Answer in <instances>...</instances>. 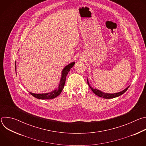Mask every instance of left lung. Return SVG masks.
I'll return each mask as SVG.
<instances>
[{
    "label": "left lung",
    "instance_id": "1",
    "mask_svg": "<svg viewBox=\"0 0 146 146\" xmlns=\"http://www.w3.org/2000/svg\"><path fill=\"white\" fill-rule=\"evenodd\" d=\"M87 83H88V84L90 88H91V90L92 91V92H93L95 95H96L97 96H99V97H101V98H104V99H111V98H115V97H118V96H119L122 95L123 93L127 91V90L128 89V88L129 87V86L127 88H125L124 90H123V91H121V92H117V93H115V94H108V93L103 92H102V91H100V90H97V89H94V88H92L90 86V84H89V82H88V79H87Z\"/></svg>",
    "mask_w": 146,
    "mask_h": 146
}]
</instances>
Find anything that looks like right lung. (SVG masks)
I'll return each mask as SVG.
<instances>
[{
  "label": "right lung",
  "instance_id": "add662e5",
  "mask_svg": "<svg viewBox=\"0 0 146 146\" xmlns=\"http://www.w3.org/2000/svg\"><path fill=\"white\" fill-rule=\"evenodd\" d=\"M74 64H75V62H73L64 68L62 72V75H61V78L60 80L59 86L58 88H56V90H54L52 92L46 93V94H34L30 92H29L33 96L38 99H54L55 97L58 96L60 94L62 90L64 89L65 84V81H66V76ZM15 68L16 69V63H15Z\"/></svg>",
  "mask_w": 146,
  "mask_h": 146
}]
</instances>
